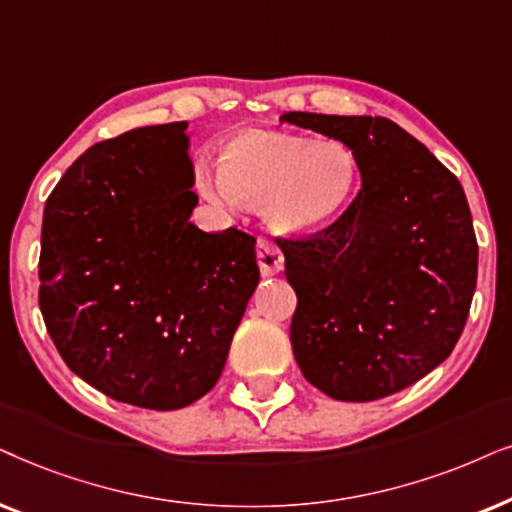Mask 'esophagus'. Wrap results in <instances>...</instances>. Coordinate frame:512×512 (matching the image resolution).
Masks as SVG:
<instances>
[{
  "instance_id": "1",
  "label": "esophagus",
  "mask_w": 512,
  "mask_h": 512,
  "mask_svg": "<svg viewBox=\"0 0 512 512\" xmlns=\"http://www.w3.org/2000/svg\"><path fill=\"white\" fill-rule=\"evenodd\" d=\"M257 264H260L262 276H274L278 271H283V252L274 241L269 238H260L257 241Z\"/></svg>"
}]
</instances>
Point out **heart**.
I'll return each mask as SVG.
<instances>
[{
	"mask_svg": "<svg viewBox=\"0 0 512 512\" xmlns=\"http://www.w3.org/2000/svg\"><path fill=\"white\" fill-rule=\"evenodd\" d=\"M356 185L358 161L342 142L250 133L229 142L201 192L222 206L262 203L264 220L278 234L311 236L339 220Z\"/></svg>",
	"mask_w": 512,
	"mask_h": 512,
	"instance_id": "heart-1",
	"label": "heart"
}]
</instances>
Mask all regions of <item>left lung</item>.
<instances>
[{
	"mask_svg": "<svg viewBox=\"0 0 512 512\" xmlns=\"http://www.w3.org/2000/svg\"><path fill=\"white\" fill-rule=\"evenodd\" d=\"M281 121L344 142L363 180L323 234L278 243L297 292L299 370L344 403L403 391L452 353L473 302L478 241L461 182L391 119L285 112Z\"/></svg>",
	"mask_w": 512,
	"mask_h": 512,
	"instance_id": "obj_1",
	"label": "left lung"
}]
</instances>
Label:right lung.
<instances>
[{"label": "right lung", "mask_w": 512, "mask_h": 512, "mask_svg": "<svg viewBox=\"0 0 512 512\" xmlns=\"http://www.w3.org/2000/svg\"><path fill=\"white\" fill-rule=\"evenodd\" d=\"M187 121L98 142L44 206L39 309L67 367L109 398L180 410L217 384L260 283L255 238L206 234Z\"/></svg>", "instance_id": "obj_1"}]
</instances>
